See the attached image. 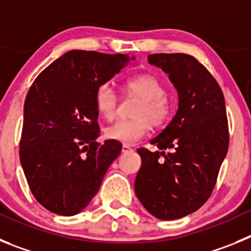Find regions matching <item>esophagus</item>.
Segmentation results:
<instances>
[{"label": "esophagus", "mask_w": 251, "mask_h": 251, "mask_svg": "<svg viewBox=\"0 0 251 251\" xmlns=\"http://www.w3.org/2000/svg\"><path fill=\"white\" fill-rule=\"evenodd\" d=\"M130 151H132V147H130L129 145H126V143H124V145L122 146V152H123V153L130 152Z\"/></svg>", "instance_id": "34e87169"}]
</instances>
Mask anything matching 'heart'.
<instances>
[{"instance_id":"b5f03b06","label":"heart","mask_w":251,"mask_h":251,"mask_svg":"<svg viewBox=\"0 0 251 251\" xmlns=\"http://www.w3.org/2000/svg\"><path fill=\"white\" fill-rule=\"evenodd\" d=\"M123 89L128 97L141 99L133 112L134 119L121 121L105 129V136L113 141L134 143L150 132L151 127H163L171 117L170 100L166 88L156 75L139 74L126 80ZM95 106L106 121L117 117L119 98L110 84H103L95 93Z\"/></svg>"}]
</instances>
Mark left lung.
Masks as SVG:
<instances>
[{"label": "left lung", "mask_w": 251, "mask_h": 251, "mask_svg": "<svg viewBox=\"0 0 251 251\" xmlns=\"http://www.w3.org/2000/svg\"><path fill=\"white\" fill-rule=\"evenodd\" d=\"M148 61L170 76L178 92V109L151 141L161 151L138 148L142 166L134 191L161 220L196 211L211 196L229 148L223 90L211 73L187 54H153Z\"/></svg>", "instance_id": "1"}]
</instances>
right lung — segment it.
<instances>
[{"mask_svg": "<svg viewBox=\"0 0 251 251\" xmlns=\"http://www.w3.org/2000/svg\"><path fill=\"white\" fill-rule=\"evenodd\" d=\"M134 57L72 50L51 63L25 100L20 161L41 206L63 216L80 212L98 192L122 143H98L95 93Z\"/></svg>", "mask_w": 251, "mask_h": 251, "instance_id": "add662e5", "label": "right lung"}]
</instances>
